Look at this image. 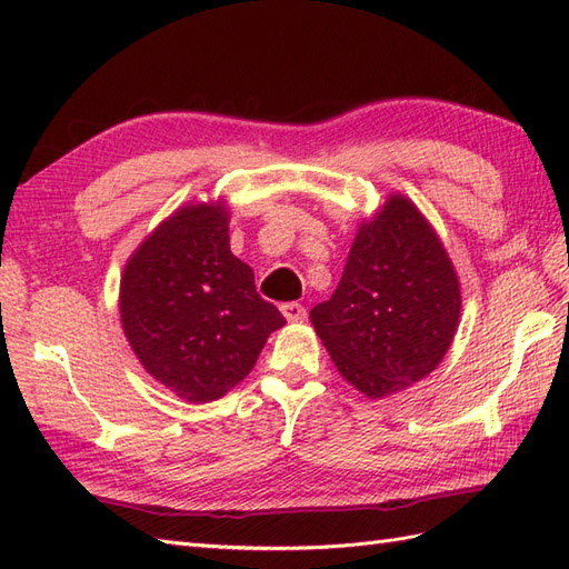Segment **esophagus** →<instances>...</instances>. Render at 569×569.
<instances>
[{
  "label": "esophagus",
  "instance_id": "obj_1",
  "mask_svg": "<svg viewBox=\"0 0 569 569\" xmlns=\"http://www.w3.org/2000/svg\"><path fill=\"white\" fill-rule=\"evenodd\" d=\"M281 312L288 322H303L308 318V310L300 303H283Z\"/></svg>",
  "mask_w": 569,
  "mask_h": 569
}]
</instances>
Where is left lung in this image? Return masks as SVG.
<instances>
[{
	"label": "left lung",
	"mask_w": 569,
	"mask_h": 569,
	"mask_svg": "<svg viewBox=\"0 0 569 569\" xmlns=\"http://www.w3.org/2000/svg\"><path fill=\"white\" fill-rule=\"evenodd\" d=\"M459 308V281L442 241L396 192L361 222L340 286L310 310V320L337 371L357 391L383 398L440 365Z\"/></svg>",
	"instance_id": "8db88e82"
}]
</instances>
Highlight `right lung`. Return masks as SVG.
Masks as SVG:
<instances>
[{"label":"right lung","instance_id":"1","mask_svg":"<svg viewBox=\"0 0 569 569\" xmlns=\"http://www.w3.org/2000/svg\"><path fill=\"white\" fill-rule=\"evenodd\" d=\"M119 316L143 369L190 403L234 389L286 325L229 251L220 200L183 204L141 241L119 283Z\"/></svg>","mask_w":569,"mask_h":569}]
</instances>
